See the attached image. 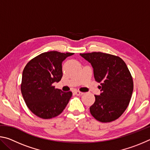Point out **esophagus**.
<instances>
[{
    "label": "esophagus",
    "mask_w": 150,
    "mask_h": 150,
    "mask_svg": "<svg viewBox=\"0 0 150 150\" xmlns=\"http://www.w3.org/2000/svg\"><path fill=\"white\" fill-rule=\"evenodd\" d=\"M75 94L77 96H81L82 95H83V93L80 92V91H75Z\"/></svg>",
    "instance_id": "esophagus-1"
}]
</instances>
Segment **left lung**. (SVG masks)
Returning <instances> with one entry per match:
<instances>
[{"label": "left lung", "instance_id": "left-lung-1", "mask_svg": "<svg viewBox=\"0 0 150 150\" xmlns=\"http://www.w3.org/2000/svg\"><path fill=\"white\" fill-rule=\"evenodd\" d=\"M80 55L91 63L95 81L100 83L101 93L95 95L91 114L101 122L116 120L128 107L133 92L132 77L126 64L120 57L102 52Z\"/></svg>", "mask_w": 150, "mask_h": 150}]
</instances>
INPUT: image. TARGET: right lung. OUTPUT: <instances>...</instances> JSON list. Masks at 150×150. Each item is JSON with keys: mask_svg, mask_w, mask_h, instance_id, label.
<instances>
[{"mask_svg": "<svg viewBox=\"0 0 150 150\" xmlns=\"http://www.w3.org/2000/svg\"><path fill=\"white\" fill-rule=\"evenodd\" d=\"M73 53L56 51L44 52L31 59L22 72L21 92L28 108L44 119L52 118L62 112L72 93L55 88L63 76L62 62Z\"/></svg>", "mask_w": 150, "mask_h": 150, "instance_id": "1", "label": "right lung"}]
</instances>
